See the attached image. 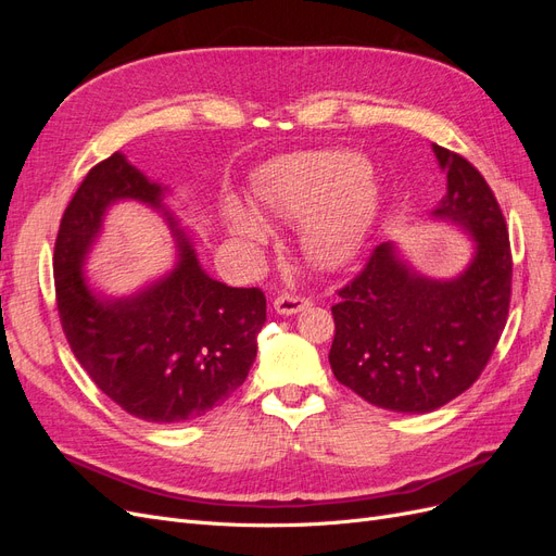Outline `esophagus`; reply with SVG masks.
<instances>
[{"mask_svg": "<svg viewBox=\"0 0 556 556\" xmlns=\"http://www.w3.org/2000/svg\"><path fill=\"white\" fill-rule=\"evenodd\" d=\"M308 306L306 296H296V294H278L274 299V311L278 315H296L299 311H304Z\"/></svg>", "mask_w": 556, "mask_h": 556, "instance_id": "esophagus-1", "label": "esophagus"}]
</instances>
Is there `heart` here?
<instances>
[{"mask_svg": "<svg viewBox=\"0 0 556 556\" xmlns=\"http://www.w3.org/2000/svg\"><path fill=\"white\" fill-rule=\"evenodd\" d=\"M255 204L280 220L304 225L301 248L319 268H339L357 255L371 229L380 192L362 155L311 150L271 162L255 182ZM223 223L245 255L266 239L264 217L239 199H227Z\"/></svg>", "mask_w": 556, "mask_h": 556, "instance_id": "b5f03b06", "label": "heart"}]
</instances>
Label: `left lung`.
Segmentation results:
<instances>
[{
	"label": "left lung",
	"mask_w": 556,
	"mask_h": 556,
	"mask_svg": "<svg viewBox=\"0 0 556 556\" xmlns=\"http://www.w3.org/2000/svg\"><path fill=\"white\" fill-rule=\"evenodd\" d=\"M447 192L433 220L464 229L473 255L454 278H429L380 243L331 306V371L364 401L431 413L473 384L506 327L513 257L498 201L473 164L433 143Z\"/></svg>",
	"instance_id": "8db88e82"
}]
</instances>
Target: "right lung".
I'll use <instances>...</instances> for the list:
<instances>
[{"instance_id": "right-lung-1", "label": "right lung", "mask_w": 556, "mask_h": 556, "mask_svg": "<svg viewBox=\"0 0 556 556\" xmlns=\"http://www.w3.org/2000/svg\"><path fill=\"white\" fill-rule=\"evenodd\" d=\"M166 192L123 153L92 166L62 215L53 271L64 336L92 382L143 422L182 425L220 406L248 378L266 299L201 268L190 237L164 204ZM117 200L162 212L179 248L169 275L127 298L92 291L81 274Z\"/></svg>"}]
</instances>
